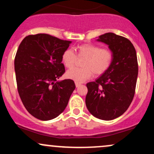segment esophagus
Wrapping results in <instances>:
<instances>
[{"label": "esophagus", "mask_w": 154, "mask_h": 154, "mask_svg": "<svg viewBox=\"0 0 154 154\" xmlns=\"http://www.w3.org/2000/svg\"><path fill=\"white\" fill-rule=\"evenodd\" d=\"M81 85H82V83H81V82H75V85H76V87H77V88L79 87V86H80Z\"/></svg>", "instance_id": "esophagus-1"}]
</instances>
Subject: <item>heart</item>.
Wrapping results in <instances>:
<instances>
[{
  "mask_svg": "<svg viewBox=\"0 0 154 154\" xmlns=\"http://www.w3.org/2000/svg\"><path fill=\"white\" fill-rule=\"evenodd\" d=\"M77 55L72 49H66L61 56L65 66L71 69L77 62V57L84 58L82 68H74L67 71L66 77L76 82H83L93 75L103 74L112 62V52L109 48H100L93 44H83L76 48Z\"/></svg>",
  "mask_w": 154,
  "mask_h": 154,
  "instance_id": "heart-1",
  "label": "heart"
}]
</instances>
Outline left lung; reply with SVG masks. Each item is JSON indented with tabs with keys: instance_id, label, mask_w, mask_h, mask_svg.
<instances>
[{
	"instance_id": "obj_1",
	"label": "left lung",
	"mask_w": 154,
	"mask_h": 154,
	"mask_svg": "<svg viewBox=\"0 0 154 154\" xmlns=\"http://www.w3.org/2000/svg\"><path fill=\"white\" fill-rule=\"evenodd\" d=\"M97 41L109 45L112 62L96 80L87 83L85 103L92 115L109 121L122 115L132 103L138 75L137 54L128 39L114 33L100 35Z\"/></svg>"
}]
</instances>
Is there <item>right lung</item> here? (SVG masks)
Segmentation results:
<instances>
[{"label": "right lung", "mask_w": 154, "mask_h": 154, "mask_svg": "<svg viewBox=\"0 0 154 154\" xmlns=\"http://www.w3.org/2000/svg\"><path fill=\"white\" fill-rule=\"evenodd\" d=\"M71 43L37 34L26 36L19 45L14 60L17 89L24 107L37 119L57 117L75 89L72 79L58 81L65 72L61 56Z\"/></svg>", "instance_id": "1"}]
</instances>
